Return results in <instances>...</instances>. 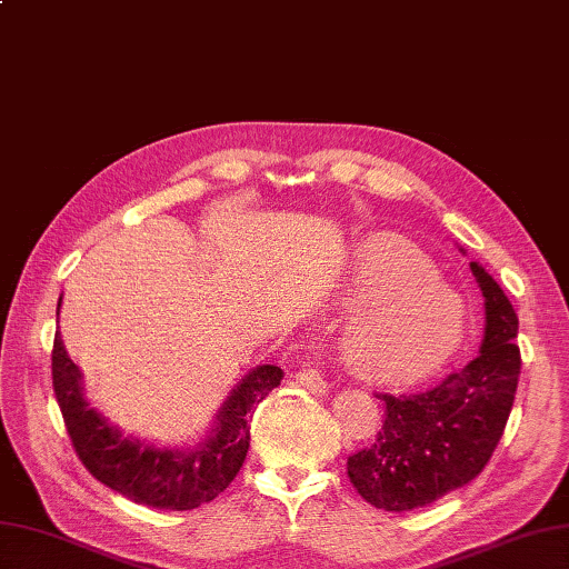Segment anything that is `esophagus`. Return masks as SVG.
Here are the masks:
<instances>
[{"instance_id": "obj_1", "label": "esophagus", "mask_w": 569, "mask_h": 569, "mask_svg": "<svg viewBox=\"0 0 569 569\" xmlns=\"http://www.w3.org/2000/svg\"><path fill=\"white\" fill-rule=\"evenodd\" d=\"M298 378V382L306 390H310V392H315V395H325L327 390H329V382L325 380V376H322V371H320V366H317L315 361H306V366L300 368V373L296 376Z\"/></svg>"}]
</instances>
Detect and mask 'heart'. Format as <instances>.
<instances>
[{"instance_id":"1","label":"heart","mask_w":569,"mask_h":569,"mask_svg":"<svg viewBox=\"0 0 569 569\" xmlns=\"http://www.w3.org/2000/svg\"><path fill=\"white\" fill-rule=\"evenodd\" d=\"M341 306L353 310L345 359L361 378L378 382L433 373L466 327L463 302L436 281L429 257L398 234H373L356 247Z\"/></svg>"}]
</instances>
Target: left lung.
Instances as JSON below:
<instances>
[{
    "label": "left lung",
    "mask_w": 569,
    "mask_h": 569,
    "mask_svg": "<svg viewBox=\"0 0 569 569\" xmlns=\"http://www.w3.org/2000/svg\"><path fill=\"white\" fill-rule=\"evenodd\" d=\"M470 271L485 298L478 359L415 395L380 392L386 421L371 446L349 456L347 472L368 505L412 511L478 478L505 433L521 373L519 317L478 261Z\"/></svg>",
    "instance_id": "obj_1"
}]
</instances>
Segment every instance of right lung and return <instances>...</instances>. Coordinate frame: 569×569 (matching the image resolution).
Here are the masks:
<instances>
[{"label":"right lung","instance_id":"obj_1","mask_svg":"<svg viewBox=\"0 0 569 569\" xmlns=\"http://www.w3.org/2000/svg\"><path fill=\"white\" fill-rule=\"evenodd\" d=\"M281 380L279 366H257L222 402L208 439L187 451H171L123 436L89 407L82 373L64 351L60 332L52 341V390L79 460L106 487L154 509H196L216 499L237 478L249 451L252 409Z\"/></svg>","mask_w":569,"mask_h":569}]
</instances>
